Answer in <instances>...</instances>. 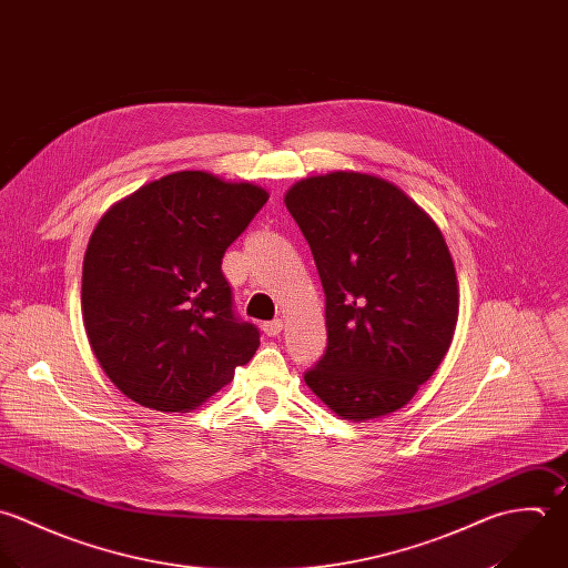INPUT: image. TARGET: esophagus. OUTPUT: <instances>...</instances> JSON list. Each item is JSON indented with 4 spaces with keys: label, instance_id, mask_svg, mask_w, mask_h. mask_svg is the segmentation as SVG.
Listing matches in <instances>:
<instances>
[{
    "label": "esophagus",
    "instance_id": "esophagus-1",
    "mask_svg": "<svg viewBox=\"0 0 568 568\" xmlns=\"http://www.w3.org/2000/svg\"><path fill=\"white\" fill-rule=\"evenodd\" d=\"M282 328H284V322H282V320H271V322H264V326H262V331H264L268 337H277V335L282 333Z\"/></svg>",
    "mask_w": 568,
    "mask_h": 568
}]
</instances>
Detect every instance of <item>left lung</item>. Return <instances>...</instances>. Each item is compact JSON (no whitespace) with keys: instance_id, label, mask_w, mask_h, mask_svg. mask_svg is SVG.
Here are the masks:
<instances>
[{"instance_id":"1","label":"left lung","mask_w":568,"mask_h":568,"mask_svg":"<svg viewBox=\"0 0 568 568\" xmlns=\"http://www.w3.org/2000/svg\"><path fill=\"white\" fill-rule=\"evenodd\" d=\"M286 209L326 295L328 346L306 385L348 420L403 407L456 328L458 284L440 229L398 187L357 172L297 183Z\"/></svg>"}]
</instances>
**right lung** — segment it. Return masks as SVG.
Masks as SVG:
<instances>
[{
    "instance_id": "obj_1",
    "label": "right lung",
    "mask_w": 568,
    "mask_h": 568,
    "mask_svg": "<svg viewBox=\"0 0 568 568\" xmlns=\"http://www.w3.org/2000/svg\"><path fill=\"white\" fill-rule=\"evenodd\" d=\"M268 193L206 172H176L116 202L85 257L81 311L103 373L161 412L197 407L260 346L222 273L224 251Z\"/></svg>"
}]
</instances>
